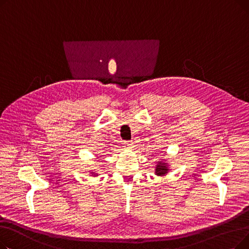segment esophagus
I'll list each match as a JSON object with an SVG mask.
<instances>
[{
  "mask_svg": "<svg viewBox=\"0 0 249 249\" xmlns=\"http://www.w3.org/2000/svg\"><path fill=\"white\" fill-rule=\"evenodd\" d=\"M123 144H124V147H125V148H128V149H131V148L133 147V143H132V142L125 141V142L123 143Z\"/></svg>",
  "mask_w": 249,
  "mask_h": 249,
  "instance_id": "obj_1",
  "label": "esophagus"
}]
</instances>
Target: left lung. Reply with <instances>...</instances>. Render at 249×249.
<instances>
[{
    "instance_id": "1",
    "label": "left lung",
    "mask_w": 249,
    "mask_h": 249,
    "mask_svg": "<svg viewBox=\"0 0 249 249\" xmlns=\"http://www.w3.org/2000/svg\"><path fill=\"white\" fill-rule=\"evenodd\" d=\"M169 172H171V166H169V163L167 160L163 159L159 161H156L155 168H154V174L158 177H164L166 176Z\"/></svg>"
}]
</instances>
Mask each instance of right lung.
I'll return each mask as SVG.
<instances>
[{"label":"right lung","mask_w":249,"mask_h":249,"mask_svg":"<svg viewBox=\"0 0 249 249\" xmlns=\"http://www.w3.org/2000/svg\"><path fill=\"white\" fill-rule=\"evenodd\" d=\"M89 176H91V177H98L99 176V174L94 172V171H89Z\"/></svg>","instance_id":"1"}]
</instances>
